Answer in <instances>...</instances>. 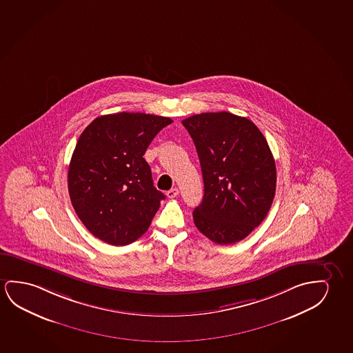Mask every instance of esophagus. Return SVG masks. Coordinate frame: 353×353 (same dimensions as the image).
<instances>
[{
  "label": "esophagus",
  "mask_w": 353,
  "mask_h": 353,
  "mask_svg": "<svg viewBox=\"0 0 353 353\" xmlns=\"http://www.w3.org/2000/svg\"><path fill=\"white\" fill-rule=\"evenodd\" d=\"M178 195H179V190L176 189V188L167 191V196H168L169 199H174V197H176Z\"/></svg>",
  "instance_id": "34e87169"
}]
</instances>
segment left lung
<instances>
[{
    "instance_id": "obj_1",
    "label": "left lung",
    "mask_w": 353,
    "mask_h": 353,
    "mask_svg": "<svg viewBox=\"0 0 353 353\" xmlns=\"http://www.w3.org/2000/svg\"><path fill=\"white\" fill-rule=\"evenodd\" d=\"M200 158L205 195L194 210L195 225L216 243L241 241L268 214L276 168L263 134L229 112L183 121Z\"/></svg>"
}]
</instances>
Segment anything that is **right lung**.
Wrapping results in <instances>:
<instances>
[{"instance_id":"obj_1","label":"right lung","mask_w":353,"mask_h":353,"mask_svg":"<svg viewBox=\"0 0 353 353\" xmlns=\"http://www.w3.org/2000/svg\"><path fill=\"white\" fill-rule=\"evenodd\" d=\"M168 117L121 112L91 121L74 150L68 169L70 201L94 236L114 246L148 232L165 196L153 186L143 154Z\"/></svg>"}]
</instances>
